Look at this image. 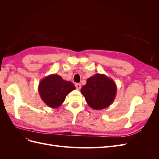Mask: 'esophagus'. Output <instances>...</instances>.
I'll return each mask as SVG.
<instances>
[{"instance_id": "1", "label": "esophagus", "mask_w": 159, "mask_h": 159, "mask_svg": "<svg viewBox=\"0 0 159 159\" xmlns=\"http://www.w3.org/2000/svg\"><path fill=\"white\" fill-rule=\"evenodd\" d=\"M81 87V85L80 84H75V88H76L77 89H78V90L80 89Z\"/></svg>"}]
</instances>
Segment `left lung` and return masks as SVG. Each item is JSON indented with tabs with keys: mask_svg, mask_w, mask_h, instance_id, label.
<instances>
[{
	"mask_svg": "<svg viewBox=\"0 0 159 159\" xmlns=\"http://www.w3.org/2000/svg\"><path fill=\"white\" fill-rule=\"evenodd\" d=\"M81 93L89 106L95 110L109 107L115 98L117 87L115 81L104 74H96L88 79Z\"/></svg>",
	"mask_w": 159,
	"mask_h": 159,
	"instance_id": "1",
	"label": "left lung"
}]
</instances>
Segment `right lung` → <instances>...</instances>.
<instances>
[{
    "label": "right lung",
    "instance_id": "1",
    "mask_svg": "<svg viewBox=\"0 0 159 159\" xmlns=\"http://www.w3.org/2000/svg\"><path fill=\"white\" fill-rule=\"evenodd\" d=\"M74 89L75 87L73 83L64 80L56 74L46 76L38 85L41 99L51 108L60 107L65 101L66 95Z\"/></svg>",
    "mask_w": 159,
    "mask_h": 159
}]
</instances>
